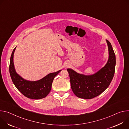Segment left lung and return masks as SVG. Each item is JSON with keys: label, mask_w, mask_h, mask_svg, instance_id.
Masks as SVG:
<instances>
[{"label": "left lung", "mask_w": 129, "mask_h": 129, "mask_svg": "<svg viewBox=\"0 0 129 129\" xmlns=\"http://www.w3.org/2000/svg\"><path fill=\"white\" fill-rule=\"evenodd\" d=\"M109 58L106 65L92 75L79 74L72 69H67L71 87L78 97L86 99L94 98L106 90L113 78L116 64V57L111 43L106 40Z\"/></svg>", "instance_id": "8db88e82"}]
</instances>
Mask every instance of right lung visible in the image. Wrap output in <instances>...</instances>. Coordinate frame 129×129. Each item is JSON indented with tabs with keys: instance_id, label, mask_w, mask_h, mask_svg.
<instances>
[{
	"instance_id": "add662e5",
	"label": "right lung",
	"mask_w": 129,
	"mask_h": 129,
	"mask_svg": "<svg viewBox=\"0 0 129 129\" xmlns=\"http://www.w3.org/2000/svg\"><path fill=\"white\" fill-rule=\"evenodd\" d=\"M16 47L13 50L10 58V74L12 81L16 88L25 97L33 99H40L46 97L50 93L54 78L61 70L51 73L40 80L30 81L23 78L17 73L14 67L13 58Z\"/></svg>"
}]
</instances>
